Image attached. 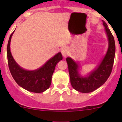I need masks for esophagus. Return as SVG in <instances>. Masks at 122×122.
Wrapping results in <instances>:
<instances>
[{"instance_id":"1","label":"esophagus","mask_w":122,"mask_h":122,"mask_svg":"<svg viewBox=\"0 0 122 122\" xmlns=\"http://www.w3.org/2000/svg\"><path fill=\"white\" fill-rule=\"evenodd\" d=\"M69 53V50L67 47H63L61 49V54L64 57H66Z\"/></svg>"}]
</instances>
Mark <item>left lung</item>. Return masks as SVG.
Here are the masks:
<instances>
[{"instance_id": "1", "label": "left lung", "mask_w": 122, "mask_h": 122, "mask_svg": "<svg viewBox=\"0 0 122 122\" xmlns=\"http://www.w3.org/2000/svg\"><path fill=\"white\" fill-rule=\"evenodd\" d=\"M102 23L108 37V48L100 64L94 70L86 76H81L79 73L80 66L78 63L71 57L66 58L71 86L80 92H91L98 89L108 80L112 73L115 54V43L107 24L104 21Z\"/></svg>"}]
</instances>
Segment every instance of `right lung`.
I'll use <instances>...</instances> for the list:
<instances>
[{
	"label": "right lung",
	"instance_id": "obj_1",
	"mask_svg": "<svg viewBox=\"0 0 122 122\" xmlns=\"http://www.w3.org/2000/svg\"><path fill=\"white\" fill-rule=\"evenodd\" d=\"M13 33L10 35L7 47L9 68L12 77L20 87L26 91L35 93L43 92L49 88L56 66L63 59L62 54L58 52L37 70H25L15 61L10 52V44Z\"/></svg>",
	"mask_w": 122,
	"mask_h": 122
}]
</instances>
